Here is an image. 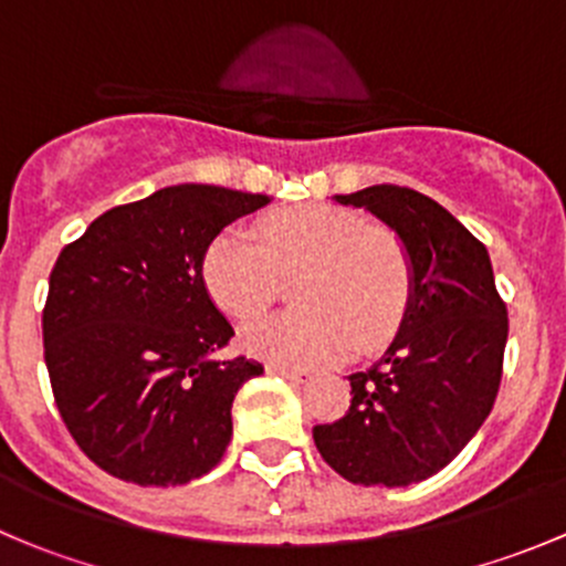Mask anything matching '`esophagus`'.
Wrapping results in <instances>:
<instances>
[{
    "label": "esophagus",
    "instance_id": "34e87169",
    "mask_svg": "<svg viewBox=\"0 0 566 566\" xmlns=\"http://www.w3.org/2000/svg\"><path fill=\"white\" fill-rule=\"evenodd\" d=\"M268 375H279V378L290 380V384H306V380H312L310 369L284 367V364H268Z\"/></svg>",
    "mask_w": 566,
    "mask_h": 566
}]
</instances>
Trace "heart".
<instances>
[{
	"label": "heart",
	"mask_w": 566,
	"mask_h": 566,
	"mask_svg": "<svg viewBox=\"0 0 566 566\" xmlns=\"http://www.w3.org/2000/svg\"><path fill=\"white\" fill-rule=\"evenodd\" d=\"M298 276L301 310L243 328V347L273 364H328L389 342L413 298V265L399 235L336 205L268 213L249 232L227 227L202 251L210 304L238 323L260 317Z\"/></svg>",
	"instance_id": "b5f03b06"
}]
</instances>
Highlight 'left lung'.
I'll use <instances>...</instances> for the list:
<instances>
[{"label":"left lung","instance_id":"obj_1","mask_svg":"<svg viewBox=\"0 0 566 566\" xmlns=\"http://www.w3.org/2000/svg\"><path fill=\"white\" fill-rule=\"evenodd\" d=\"M405 243L413 298L386 356L350 375V408L312 430L317 452L356 484L405 488L447 468L493 410L510 334L482 241L405 186L339 193Z\"/></svg>","mask_w":566,"mask_h":566}]
</instances>
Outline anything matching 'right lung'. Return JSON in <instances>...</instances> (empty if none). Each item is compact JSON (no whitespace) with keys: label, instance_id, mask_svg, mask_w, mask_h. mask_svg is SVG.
Listing matches in <instances>:
<instances>
[{"label":"right lung","instance_id":"right-lung-1","mask_svg":"<svg viewBox=\"0 0 566 566\" xmlns=\"http://www.w3.org/2000/svg\"><path fill=\"white\" fill-rule=\"evenodd\" d=\"M265 193L182 182L117 205L49 276L43 356L62 421L123 482L172 488L224 458L232 399L262 364L219 361L235 336L199 279L202 251Z\"/></svg>","mask_w":566,"mask_h":566}]
</instances>
